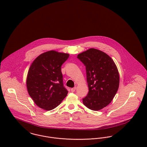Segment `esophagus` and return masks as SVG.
I'll list each match as a JSON object with an SVG mask.
<instances>
[{
  "label": "esophagus",
  "mask_w": 147,
  "mask_h": 147,
  "mask_svg": "<svg viewBox=\"0 0 147 147\" xmlns=\"http://www.w3.org/2000/svg\"><path fill=\"white\" fill-rule=\"evenodd\" d=\"M76 90V87H74V88H73L71 89V92H74Z\"/></svg>",
  "instance_id": "obj_1"
}]
</instances>
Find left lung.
I'll return each mask as SVG.
<instances>
[{
  "label": "left lung",
  "instance_id": "8db88e82",
  "mask_svg": "<svg viewBox=\"0 0 147 147\" xmlns=\"http://www.w3.org/2000/svg\"><path fill=\"white\" fill-rule=\"evenodd\" d=\"M79 59L86 67L89 88L83 104L92 111H99L112 102L119 86V74L116 64L106 53L90 48L79 54Z\"/></svg>",
  "mask_w": 147,
  "mask_h": 147
}]
</instances>
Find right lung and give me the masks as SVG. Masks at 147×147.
<instances>
[{
	"mask_svg": "<svg viewBox=\"0 0 147 147\" xmlns=\"http://www.w3.org/2000/svg\"><path fill=\"white\" fill-rule=\"evenodd\" d=\"M68 53L44 52L32 63L26 77L27 90L35 104L45 111L58 106L68 93L63 86L61 65Z\"/></svg>",
	"mask_w": 147,
	"mask_h": 147,
	"instance_id": "add662e5",
	"label": "right lung"
}]
</instances>
